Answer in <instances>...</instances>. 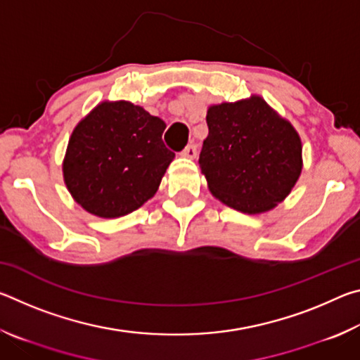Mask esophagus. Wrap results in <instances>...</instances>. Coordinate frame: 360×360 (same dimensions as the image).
I'll list each match as a JSON object with an SVG mask.
<instances>
[{
    "label": "esophagus",
    "instance_id": "esophagus-1",
    "mask_svg": "<svg viewBox=\"0 0 360 360\" xmlns=\"http://www.w3.org/2000/svg\"><path fill=\"white\" fill-rule=\"evenodd\" d=\"M182 157L186 158H191V160H193V158H197V146L195 144H188L187 148L182 150Z\"/></svg>",
    "mask_w": 360,
    "mask_h": 360
}]
</instances>
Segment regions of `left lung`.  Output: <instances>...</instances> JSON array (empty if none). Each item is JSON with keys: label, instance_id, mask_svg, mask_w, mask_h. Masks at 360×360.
Here are the masks:
<instances>
[{"label": "left lung", "instance_id": "obj_1", "mask_svg": "<svg viewBox=\"0 0 360 360\" xmlns=\"http://www.w3.org/2000/svg\"><path fill=\"white\" fill-rule=\"evenodd\" d=\"M200 168L212 197L245 214L271 211L302 174V139L260 95L211 105Z\"/></svg>", "mask_w": 360, "mask_h": 360}]
</instances>
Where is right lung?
<instances>
[{
    "label": "right lung",
    "instance_id": "right-lung-1",
    "mask_svg": "<svg viewBox=\"0 0 360 360\" xmlns=\"http://www.w3.org/2000/svg\"><path fill=\"white\" fill-rule=\"evenodd\" d=\"M165 122L130 101H101L72 130L63 181L77 205L103 219L130 214L158 191L174 154Z\"/></svg>",
    "mask_w": 360,
    "mask_h": 360
}]
</instances>
